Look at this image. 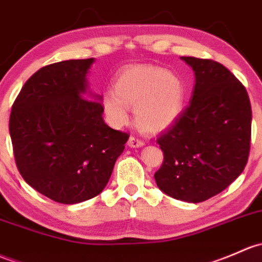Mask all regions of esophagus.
I'll list each match as a JSON object with an SVG mask.
<instances>
[{
  "label": "esophagus",
  "mask_w": 262,
  "mask_h": 262,
  "mask_svg": "<svg viewBox=\"0 0 262 262\" xmlns=\"http://www.w3.org/2000/svg\"><path fill=\"white\" fill-rule=\"evenodd\" d=\"M128 145L132 148H139V147H143V145H144V142L138 138H136V137H129Z\"/></svg>",
  "instance_id": "34e87169"
}]
</instances>
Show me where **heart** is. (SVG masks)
Here are the masks:
<instances>
[{
    "label": "heart",
    "instance_id": "obj_1",
    "mask_svg": "<svg viewBox=\"0 0 262 262\" xmlns=\"http://www.w3.org/2000/svg\"><path fill=\"white\" fill-rule=\"evenodd\" d=\"M114 90L103 95V108L115 126L128 122V106H134L138 128L150 133L169 128L183 110V81L177 74L161 68L138 65L125 69Z\"/></svg>",
    "mask_w": 262,
    "mask_h": 262
}]
</instances>
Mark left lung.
<instances>
[{
  "label": "left lung",
  "mask_w": 262,
  "mask_h": 262,
  "mask_svg": "<svg viewBox=\"0 0 262 262\" xmlns=\"http://www.w3.org/2000/svg\"><path fill=\"white\" fill-rule=\"evenodd\" d=\"M194 73L189 105L157 143L164 161L157 186L176 200L198 203L241 174L251 142V104L228 69L208 59L182 56Z\"/></svg>",
  "instance_id": "8db88e82"
}]
</instances>
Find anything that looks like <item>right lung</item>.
Instances as JSON below:
<instances>
[{"mask_svg":"<svg viewBox=\"0 0 262 262\" xmlns=\"http://www.w3.org/2000/svg\"><path fill=\"white\" fill-rule=\"evenodd\" d=\"M93 62L43 66L25 82L11 110L18 172L32 188L64 205L90 200L105 188L129 138L104 122L101 96L86 94Z\"/></svg>","mask_w":262,"mask_h":262,"instance_id":"add662e5","label":"right lung"}]
</instances>
